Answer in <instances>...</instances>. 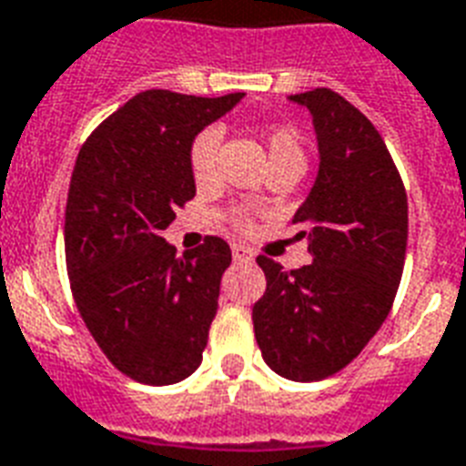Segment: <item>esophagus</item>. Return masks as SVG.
Segmentation results:
<instances>
[{
  "label": "esophagus",
  "instance_id": "esophagus-1",
  "mask_svg": "<svg viewBox=\"0 0 466 466\" xmlns=\"http://www.w3.org/2000/svg\"><path fill=\"white\" fill-rule=\"evenodd\" d=\"M233 260H238V262L253 260V253H250L246 246H233Z\"/></svg>",
  "mask_w": 466,
  "mask_h": 466
}]
</instances>
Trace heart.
I'll return each mask as SVG.
<instances>
[{
    "mask_svg": "<svg viewBox=\"0 0 466 466\" xmlns=\"http://www.w3.org/2000/svg\"><path fill=\"white\" fill-rule=\"evenodd\" d=\"M220 132L218 129H204L198 132L191 142L188 149V169L198 184L211 179L213 169H216V154H218ZM265 147L270 154V164L279 162H304L302 142L297 137L295 129L289 127H270L265 135Z\"/></svg>",
    "mask_w": 466,
    "mask_h": 466,
    "instance_id": "b5f03b06",
    "label": "heart"
}]
</instances>
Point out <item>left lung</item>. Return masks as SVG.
Returning a JSON list of instances; mask_svg holds the SVG:
<instances>
[{"mask_svg": "<svg viewBox=\"0 0 466 466\" xmlns=\"http://www.w3.org/2000/svg\"><path fill=\"white\" fill-rule=\"evenodd\" d=\"M312 115L319 171L292 223L312 265L258 258L268 289L253 307L262 359L289 380H321L351 363L386 321L405 265L408 196L379 129L317 87L289 96Z\"/></svg>", "mask_w": 466, "mask_h": 466, "instance_id": "8db88e82", "label": "left lung"}]
</instances>
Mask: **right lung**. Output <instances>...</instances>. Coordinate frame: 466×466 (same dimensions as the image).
<instances>
[{
  "label": "right lung",
  "mask_w": 466,
  "mask_h": 466,
  "mask_svg": "<svg viewBox=\"0 0 466 466\" xmlns=\"http://www.w3.org/2000/svg\"><path fill=\"white\" fill-rule=\"evenodd\" d=\"M243 96L145 90L87 137L73 167L63 230L73 297L115 369L147 386L179 383L204 359L230 248L208 236L177 258L162 230L196 196L194 137Z\"/></svg>",
  "instance_id": "right-lung-1"
}]
</instances>
